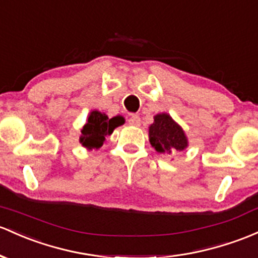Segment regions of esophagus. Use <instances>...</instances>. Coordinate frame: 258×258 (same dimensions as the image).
Segmentation results:
<instances>
[{"instance_id":"34e87169","label":"esophagus","mask_w":258,"mask_h":258,"mask_svg":"<svg viewBox=\"0 0 258 258\" xmlns=\"http://www.w3.org/2000/svg\"><path fill=\"white\" fill-rule=\"evenodd\" d=\"M128 123L131 124V126H140L141 123V118L138 115H131L128 118Z\"/></svg>"}]
</instances>
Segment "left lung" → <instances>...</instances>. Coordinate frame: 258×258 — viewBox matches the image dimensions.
<instances>
[{"mask_svg":"<svg viewBox=\"0 0 258 258\" xmlns=\"http://www.w3.org/2000/svg\"><path fill=\"white\" fill-rule=\"evenodd\" d=\"M154 121L149 126V143L157 152L172 155L185 151L188 147V138L180 126L168 112L154 115Z\"/></svg>","mask_w":258,"mask_h":258,"instance_id":"obj_1","label":"left lung"}]
</instances>
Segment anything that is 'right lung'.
Here are the masks:
<instances>
[{
    "label": "right lung",
    "mask_w": 258,
    "mask_h": 258,
    "mask_svg": "<svg viewBox=\"0 0 258 258\" xmlns=\"http://www.w3.org/2000/svg\"><path fill=\"white\" fill-rule=\"evenodd\" d=\"M124 123L122 116H114L109 118L105 112L99 110H92L87 117V122L82 128V135L79 137V143L84 148L99 149L106 141V136L114 132L116 127Z\"/></svg>",
    "instance_id": "1"
}]
</instances>
